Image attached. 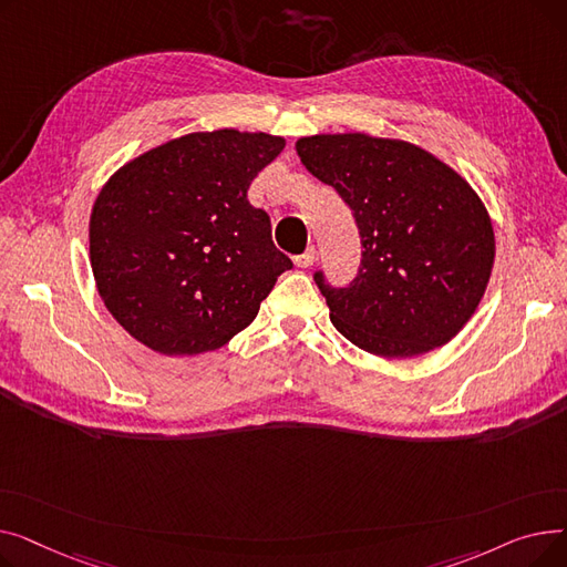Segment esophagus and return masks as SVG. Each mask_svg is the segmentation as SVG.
<instances>
[{"instance_id":"1","label":"esophagus","mask_w":567,"mask_h":567,"mask_svg":"<svg viewBox=\"0 0 567 567\" xmlns=\"http://www.w3.org/2000/svg\"><path fill=\"white\" fill-rule=\"evenodd\" d=\"M315 257H317V250L310 246L303 255H296V257H293V264L299 266V268H308V266L315 264Z\"/></svg>"}]
</instances>
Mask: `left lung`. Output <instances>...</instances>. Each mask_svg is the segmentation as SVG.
I'll return each instance as SVG.
<instances>
[{"mask_svg":"<svg viewBox=\"0 0 567 567\" xmlns=\"http://www.w3.org/2000/svg\"><path fill=\"white\" fill-rule=\"evenodd\" d=\"M296 154L338 190L361 234V266L344 287L315 282L336 329L355 347L406 359L451 342L478 308L494 266L481 197L425 148L365 133L312 135Z\"/></svg>","mask_w":567,"mask_h":567,"instance_id":"obj_1","label":"left lung"}]
</instances>
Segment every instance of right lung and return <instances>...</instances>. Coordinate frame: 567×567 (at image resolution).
Listing matches in <instances>:
<instances>
[{"instance_id": "right-lung-1", "label": "right lung", "mask_w": 567, "mask_h": 567, "mask_svg": "<svg viewBox=\"0 0 567 567\" xmlns=\"http://www.w3.org/2000/svg\"><path fill=\"white\" fill-rule=\"evenodd\" d=\"M285 148L223 128L169 140L126 163L96 197L89 255L105 308L165 355L227 344L257 317L291 259L271 218L248 202L252 178Z\"/></svg>"}]
</instances>
